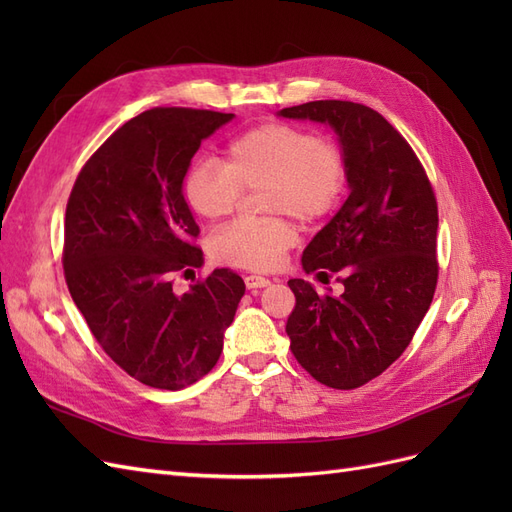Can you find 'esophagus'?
<instances>
[{"label": "esophagus", "instance_id": "esophagus-1", "mask_svg": "<svg viewBox=\"0 0 512 512\" xmlns=\"http://www.w3.org/2000/svg\"><path fill=\"white\" fill-rule=\"evenodd\" d=\"M267 284H269L267 277H262V275H245V286L250 288V290H254V288H265Z\"/></svg>", "mask_w": 512, "mask_h": 512}]
</instances>
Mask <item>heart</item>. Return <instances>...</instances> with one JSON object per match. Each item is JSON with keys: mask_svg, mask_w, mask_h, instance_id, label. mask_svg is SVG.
Masks as SVG:
<instances>
[{"mask_svg": "<svg viewBox=\"0 0 512 512\" xmlns=\"http://www.w3.org/2000/svg\"><path fill=\"white\" fill-rule=\"evenodd\" d=\"M346 156L329 138L288 123H262L243 132L226 149L222 162L198 160L183 179V196L207 222L235 211L243 190L262 192L269 215H290L316 224L333 213L346 190ZM297 241L286 218L237 220L211 239V254L226 265L271 271Z\"/></svg>", "mask_w": 512, "mask_h": 512, "instance_id": "1", "label": "heart"}]
</instances>
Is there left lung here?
Returning <instances> with one entry per match:
<instances>
[{
	"mask_svg": "<svg viewBox=\"0 0 512 512\" xmlns=\"http://www.w3.org/2000/svg\"><path fill=\"white\" fill-rule=\"evenodd\" d=\"M280 115L335 128L350 196L303 252V269L342 292L290 280V350L309 376L339 391L359 389L393 365L423 322L438 286V203L414 149L378 111L316 100Z\"/></svg>",
	"mask_w": 512,
	"mask_h": 512,
	"instance_id": "1",
	"label": "left lung"
}]
</instances>
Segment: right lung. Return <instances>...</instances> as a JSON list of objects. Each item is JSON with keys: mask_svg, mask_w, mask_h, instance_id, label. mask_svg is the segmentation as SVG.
Wrapping results in <instances>:
<instances>
[{"mask_svg": "<svg viewBox=\"0 0 512 512\" xmlns=\"http://www.w3.org/2000/svg\"><path fill=\"white\" fill-rule=\"evenodd\" d=\"M232 117L149 108L96 149L68 198L61 262L72 301L102 350L153 389L179 391L209 374L245 292L230 269L175 290L179 275L203 267L181 183L200 141Z\"/></svg>", "mask_w": 512, "mask_h": 512, "instance_id": "add662e5", "label": "right lung"}]
</instances>
